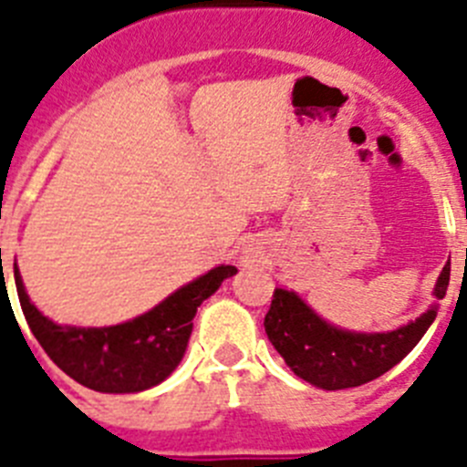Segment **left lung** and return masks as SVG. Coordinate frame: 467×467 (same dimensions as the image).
Returning <instances> with one entry per match:
<instances>
[{
	"mask_svg": "<svg viewBox=\"0 0 467 467\" xmlns=\"http://www.w3.org/2000/svg\"><path fill=\"white\" fill-rule=\"evenodd\" d=\"M449 262L435 285V298H444ZM435 319V307L417 322L389 333H352L319 319L301 298L286 289L273 292L264 327L285 363L306 382L327 391L361 387L403 361Z\"/></svg>",
	"mask_w": 467,
	"mask_h": 467,
	"instance_id": "8db88e82",
	"label": "left lung"
}]
</instances>
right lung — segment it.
I'll use <instances>...</instances> for the list:
<instances>
[{
  "mask_svg": "<svg viewBox=\"0 0 467 467\" xmlns=\"http://www.w3.org/2000/svg\"><path fill=\"white\" fill-rule=\"evenodd\" d=\"M236 273L217 266L131 322L106 328L57 327L29 303L13 266L20 307L44 352L68 378L101 393H134L164 382L181 363L196 307Z\"/></svg>",
  "mask_w": 467,
  "mask_h": 467,
  "instance_id": "right-lung-1",
  "label": "right lung"
}]
</instances>
